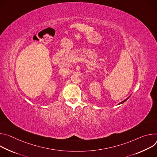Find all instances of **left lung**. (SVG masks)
<instances>
[{
    "label": "left lung",
    "instance_id": "obj_1",
    "mask_svg": "<svg viewBox=\"0 0 157 157\" xmlns=\"http://www.w3.org/2000/svg\"><path fill=\"white\" fill-rule=\"evenodd\" d=\"M128 98H127V99H125V100H124V101H121V103H124V101H126V100H127V99H128Z\"/></svg>",
    "mask_w": 157,
    "mask_h": 157
}]
</instances>
